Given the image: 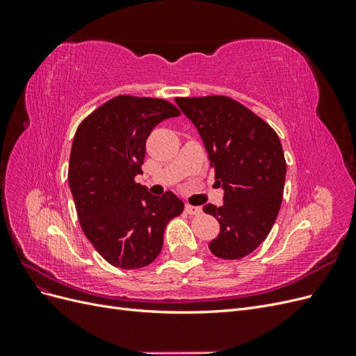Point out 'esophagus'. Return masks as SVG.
Wrapping results in <instances>:
<instances>
[{
	"mask_svg": "<svg viewBox=\"0 0 356 356\" xmlns=\"http://www.w3.org/2000/svg\"><path fill=\"white\" fill-rule=\"evenodd\" d=\"M186 212L188 215H199L202 212V209L199 207H193V204H186Z\"/></svg>",
	"mask_w": 356,
	"mask_h": 356,
	"instance_id": "1",
	"label": "esophagus"
}]
</instances>
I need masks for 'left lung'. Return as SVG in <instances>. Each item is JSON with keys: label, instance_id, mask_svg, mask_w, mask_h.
<instances>
[{"label": "left lung", "instance_id": "8db88e82", "mask_svg": "<svg viewBox=\"0 0 356 356\" xmlns=\"http://www.w3.org/2000/svg\"><path fill=\"white\" fill-rule=\"evenodd\" d=\"M175 102L196 126L215 184L224 190L221 207H203L220 222L209 250L224 260H239L264 242L281 209L286 175L282 144L263 118L227 96Z\"/></svg>", "mask_w": 356, "mask_h": 356}]
</instances>
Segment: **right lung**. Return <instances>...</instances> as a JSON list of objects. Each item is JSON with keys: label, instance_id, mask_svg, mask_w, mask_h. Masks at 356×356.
Segmentation results:
<instances>
[{"label": "right lung", "instance_id": "obj_1", "mask_svg": "<svg viewBox=\"0 0 356 356\" xmlns=\"http://www.w3.org/2000/svg\"><path fill=\"white\" fill-rule=\"evenodd\" d=\"M181 113L165 99L120 95L89 114L75 132L68 181L80 225L110 264L141 268L163 246L166 224L184 203L172 191L153 196L135 182L143 174L153 129Z\"/></svg>", "mask_w": 356, "mask_h": 356}]
</instances>
